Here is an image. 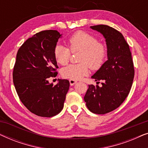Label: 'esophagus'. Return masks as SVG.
I'll return each mask as SVG.
<instances>
[{"label":"esophagus","mask_w":148,"mask_h":148,"mask_svg":"<svg viewBox=\"0 0 148 148\" xmlns=\"http://www.w3.org/2000/svg\"><path fill=\"white\" fill-rule=\"evenodd\" d=\"M77 82L76 80H74V79H69V83H70L71 86H73V85L75 84Z\"/></svg>","instance_id":"obj_1"}]
</instances>
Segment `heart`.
Returning <instances> with one entry per match:
<instances>
[{
	"label": "heart",
	"instance_id": "b5f03b06",
	"mask_svg": "<svg viewBox=\"0 0 148 148\" xmlns=\"http://www.w3.org/2000/svg\"><path fill=\"white\" fill-rule=\"evenodd\" d=\"M68 45L71 52H82L79 58L82 63L69 64L63 68L62 75L66 78L79 80L88 74L89 66L92 69H98L106 60V46L86 32L79 31L75 33L68 40ZM70 50L60 44L55 46L54 55L58 63L61 65L68 63L71 57Z\"/></svg>",
	"mask_w": 148,
	"mask_h": 148
}]
</instances>
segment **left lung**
<instances>
[{"label": "left lung", "instance_id": "obj_1", "mask_svg": "<svg viewBox=\"0 0 148 148\" xmlns=\"http://www.w3.org/2000/svg\"><path fill=\"white\" fill-rule=\"evenodd\" d=\"M90 28L104 36L108 60L92 76L96 83L102 81V87L89 85L84 101L91 112L104 114L118 108L128 96L134 78V66L129 46L121 32L106 25Z\"/></svg>", "mask_w": 148, "mask_h": 148}]
</instances>
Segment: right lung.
I'll return each instance as SVG.
<instances>
[{"mask_svg":"<svg viewBox=\"0 0 148 148\" xmlns=\"http://www.w3.org/2000/svg\"><path fill=\"white\" fill-rule=\"evenodd\" d=\"M62 34L45 30L28 38L18 50L13 79L20 100L34 114L52 117L62 110L69 82L58 79L53 86L48 78L57 75L54 50Z\"/></svg>","mask_w":148,"mask_h":148,"instance_id":"obj_1","label":"right lung"}]
</instances>
